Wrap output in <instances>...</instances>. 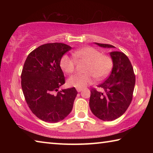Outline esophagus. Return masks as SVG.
I'll return each instance as SVG.
<instances>
[{"mask_svg":"<svg viewBox=\"0 0 153 153\" xmlns=\"http://www.w3.org/2000/svg\"><path fill=\"white\" fill-rule=\"evenodd\" d=\"M76 90H77V92H81V90H82V88H77Z\"/></svg>","mask_w":153,"mask_h":153,"instance_id":"34e87169","label":"esophagus"}]
</instances>
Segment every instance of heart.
<instances>
[{
	"mask_svg": "<svg viewBox=\"0 0 153 153\" xmlns=\"http://www.w3.org/2000/svg\"><path fill=\"white\" fill-rule=\"evenodd\" d=\"M72 55L76 61L86 62V64L84 67V72L86 73L75 74L69 77L67 83L71 87L83 88L92 84L94 78L97 80L105 79L112 70V58L109 55L102 54L99 50L92 46L79 48L74 51ZM74 59L67 55L61 56L59 65L64 73L69 74L74 71L76 66Z\"/></svg>",
	"mask_w": 153,
	"mask_h": 153,
	"instance_id": "1",
	"label": "heart"
}]
</instances>
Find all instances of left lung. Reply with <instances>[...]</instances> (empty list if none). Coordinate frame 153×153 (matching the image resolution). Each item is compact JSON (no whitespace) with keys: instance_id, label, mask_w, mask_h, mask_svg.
<instances>
[{"instance_id":"8db88e82","label":"left lung","mask_w":153,"mask_h":153,"mask_svg":"<svg viewBox=\"0 0 153 153\" xmlns=\"http://www.w3.org/2000/svg\"><path fill=\"white\" fill-rule=\"evenodd\" d=\"M102 47L113 48L108 44L97 43ZM113 67L110 76L98 88L90 90L89 105L92 113L103 121H113L120 117L128 109L132 100L136 76L131 63L125 54L119 51L111 52Z\"/></svg>"}]
</instances>
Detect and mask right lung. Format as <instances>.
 <instances>
[{
	"label": "right lung",
	"mask_w": 153,
	"mask_h": 153,
	"mask_svg": "<svg viewBox=\"0 0 153 153\" xmlns=\"http://www.w3.org/2000/svg\"><path fill=\"white\" fill-rule=\"evenodd\" d=\"M70 46L42 45L28 55L21 78L25 101L34 115L46 122L56 123L71 113L77 92L74 87L59 91L65 83L60 59Z\"/></svg>",
	"instance_id": "obj_1"
}]
</instances>
